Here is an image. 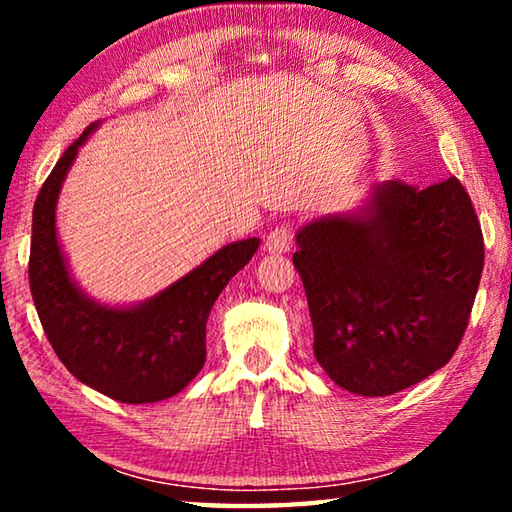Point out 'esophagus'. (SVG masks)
Returning <instances> with one entry per match:
<instances>
[{
  "mask_svg": "<svg viewBox=\"0 0 512 512\" xmlns=\"http://www.w3.org/2000/svg\"><path fill=\"white\" fill-rule=\"evenodd\" d=\"M291 246H293V225H291V223L275 225V228H273L271 232H268L266 244H264V248H266L271 255L289 253Z\"/></svg>",
  "mask_w": 512,
  "mask_h": 512,
  "instance_id": "34e87169",
  "label": "esophagus"
}]
</instances>
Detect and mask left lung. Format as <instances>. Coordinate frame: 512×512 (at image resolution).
<instances>
[{"instance_id":"obj_1","label":"left lung","mask_w":512,"mask_h":512,"mask_svg":"<svg viewBox=\"0 0 512 512\" xmlns=\"http://www.w3.org/2000/svg\"><path fill=\"white\" fill-rule=\"evenodd\" d=\"M296 244L314 354L345 391L400 393L452 359L483 271L461 180H386L357 212L307 223Z\"/></svg>"}]
</instances>
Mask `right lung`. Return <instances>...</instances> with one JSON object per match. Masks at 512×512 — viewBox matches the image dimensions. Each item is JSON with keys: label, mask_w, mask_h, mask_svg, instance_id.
<instances>
[{"label": "right lung", "mask_w": 512, "mask_h": 512, "mask_svg": "<svg viewBox=\"0 0 512 512\" xmlns=\"http://www.w3.org/2000/svg\"><path fill=\"white\" fill-rule=\"evenodd\" d=\"M97 124L60 155L33 205L29 284L42 329L65 368L117 402L149 404L176 395L205 363L212 305L255 255L259 239L216 250L158 296L133 307H108L76 287L56 235L60 187Z\"/></svg>", "instance_id": "1"}]
</instances>
